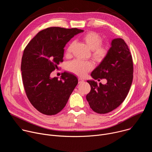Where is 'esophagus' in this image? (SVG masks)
I'll return each instance as SVG.
<instances>
[{"label": "esophagus", "mask_w": 152, "mask_h": 152, "mask_svg": "<svg viewBox=\"0 0 152 152\" xmlns=\"http://www.w3.org/2000/svg\"><path fill=\"white\" fill-rule=\"evenodd\" d=\"M83 81H84V80H83L82 78H80V77H79V78H78V82H79V83H82Z\"/></svg>", "instance_id": "34e87169"}]
</instances>
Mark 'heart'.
I'll use <instances>...</instances> for the list:
<instances>
[{
	"label": "heart",
	"mask_w": 152,
	"mask_h": 152,
	"mask_svg": "<svg viewBox=\"0 0 152 152\" xmlns=\"http://www.w3.org/2000/svg\"><path fill=\"white\" fill-rule=\"evenodd\" d=\"M83 41L91 50L92 58L97 62H101L106 59L109 53V48L102 44V38L97 32L90 31L85 33L82 37ZM73 42H70L66 51V56H70L72 52ZM93 68V64L88 61L75 59L70 62L67 69L70 72L79 76H84Z\"/></svg>",
	"instance_id": "obj_1"
}]
</instances>
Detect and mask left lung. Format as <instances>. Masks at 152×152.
<instances>
[{"instance_id": "8db88e82", "label": "left lung", "mask_w": 152, "mask_h": 152, "mask_svg": "<svg viewBox=\"0 0 152 152\" xmlns=\"http://www.w3.org/2000/svg\"><path fill=\"white\" fill-rule=\"evenodd\" d=\"M133 61L125 41L114 39L109 53L91 74L94 79H106L107 83L97 85L87 80L91 91L86 95L90 107L99 114H106L116 109L124 100L133 80Z\"/></svg>"}]
</instances>
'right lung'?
<instances>
[{"label":"right lung","instance_id":"right-lung-1","mask_svg":"<svg viewBox=\"0 0 152 152\" xmlns=\"http://www.w3.org/2000/svg\"><path fill=\"white\" fill-rule=\"evenodd\" d=\"M83 31L48 28L39 31L25 48L21 63L23 83L27 97L39 113L47 115L59 113L77 85V78L72 73H62L60 80L50 77V74L63 62L67 42Z\"/></svg>","mask_w":152,"mask_h":152}]
</instances>
